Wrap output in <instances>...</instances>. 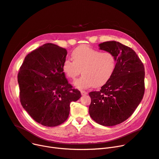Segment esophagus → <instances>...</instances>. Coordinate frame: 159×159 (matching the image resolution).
Returning <instances> with one entry per match:
<instances>
[{"label":"esophagus","instance_id":"obj_1","mask_svg":"<svg viewBox=\"0 0 159 159\" xmlns=\"http://www.w3.org/2000/svg\"><path fill=\"white\" fill-rule=\"evenodd\" d=\"M81 94L82 96H84V95H86L88 94V93L87 91H85V90H81Z\"/></svg>","mask_w":159,"mask_h":159}]
</instances>
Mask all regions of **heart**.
<instances>
[{
    "mask_svg": "<svg viewBox=\"0 0 159 159\" xmlns=\"http://www.w3.org/2000/svg\"><path fill=\"white\" fill-rule=\"evenodd\" d=\"M74 61L65 59L62 69L66 76L74 80L82 70V76L74 82L80 89L100 87L110 80L115 70L116 59L111 52H101L88 45H81L72 53Z\"/></svg>",
    "mask_w": 159,
    "mask_h": 159,
    "instance_id": "heart-1",
    "label": "heart"
}]
</instances>
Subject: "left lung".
<instances>
[{"label":"left lung","mask_w":159,"mask_h":159,"mask_svg":"<svg viewBox=\"0 0 159 159\" xmlns=\"http://www.w3.org/2000/svg\"><path fill=\"white\" fill-rule=\"evenodd\" d=\"M99 47L115 55L116 65L100 90L89 93V112L96 123L113 126L129 118L142 101L145 91L144 66L132 48L119 42H104Z\"/></svg>","instance_id":"8db88e82"}]
</instances>
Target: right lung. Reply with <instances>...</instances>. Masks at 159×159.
<instances>
[{
    "instance_id": "add662e5",
    "label": "right lung",
    "mask_w": 159,
    "mask_h": 159,
    "mask_svg": "<svg viewBox=\"0 0 159 159\" xmlns=\"http://www.w3.org/2000/svg\"><path fill=\"white\" fill-rule=\"evenodd\" d=\"M66 54L63 48L44 44L25 57L18 73L22 106L35 122L44 126L65 122L70 103L81 96L69 84L63 71Z\"/></svg>"
}]
</instances>
